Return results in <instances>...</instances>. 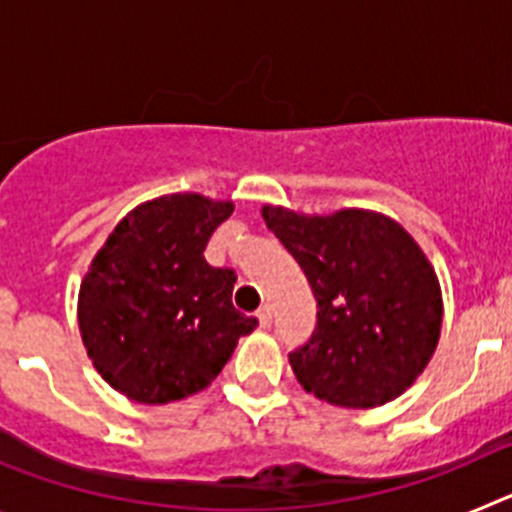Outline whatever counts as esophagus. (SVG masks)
<instances>
[{"label":"esophagus","instance_id":"34e87169","mask_svg":"<svg viewBox=\"0 0 512 512\" xmlns=\"http://www.w3.org/2000/svg\"><path fill=\"white\" fill-rule=\"evenodd\" d=\"M256 318H259V323L264 325V328H269V325H271V307L269 305L261 307V310L256 312Z\"/></svg>","mask_w":512,"mask_h":512}]
</instances>
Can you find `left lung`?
<instances>
[{"instance_id": "1", "label": "left lung", "mask_w": 512, "mask_h": 512, "mask_svg": "<svg viewBox=\"0 0 512 512\" xmlns=\"http://www.w3.org/2000/svg\"><path fill=\"white\" fill-rule=\"evenodd\" d=\"M318 302L310 341L289 354L297 382L341 408L395 400L438 346L441 287L431 261L392 217L372 210H261Z\"/></svg>"}]
</instances>
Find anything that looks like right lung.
<instances>
[{
    "label": "right lung",
    "instance_id": "1",
    "mask_svg": "<svg viewBox=\"0 0 512 512\" xmlns=\"http://www.w3.org/2000/svg\"><path fill=\"white\" fill-rule=\"evenodd\" d=\"M233 202L166 194L122 217L79 289V330L94 369L117 392L166 405L205 390L259 320L233 307V269L205 246Z\"/></svg>",
    "mask_w": 512,
    "mask_h": 512
}]
</instances>
